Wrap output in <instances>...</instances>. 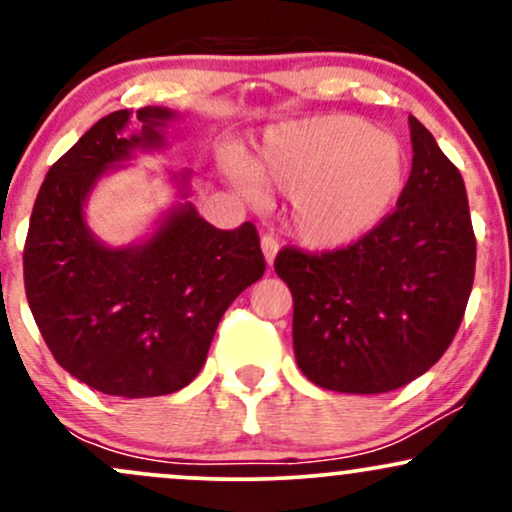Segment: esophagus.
Returning <instances> with one entry per match:
<instances>
[{"instance_id": "34e87169", "label": "esophagus", "mask_w": 512, "mask_h": 512, "mask_svg": "<svg viewBox=\"0 0 512 512\" xmlns=\"http://www.w3.org/2000/svg\"><path fill=\"white\" fill-rule=\"evenodd\" d=\"M262 252H264V260H267V264H274V257L276 252H279V240H276L272 233H264L262 236Z\"/></svg>"}]
</instances>
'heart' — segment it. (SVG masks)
I'll use <instances>...</instances> for the list:
<instances>
[{"instance_id":"b5f03b06","label":"heart","mask_w":512,"mask_h":512,"mask_svg":"<svg viewBox=\"0 0 512 512\" xmlns=\"http://www.w3.org/2000/svg\"><path fill=\"white\" fill-rule=\"evenodd\" d=\"M223 166L243 190L257 182L291 192L293 233L317 250L346 248L390 214L407 178V154L390 132L354 115H320L264 134L252 163L236 154Z\"/></svg>"}]
</instances>
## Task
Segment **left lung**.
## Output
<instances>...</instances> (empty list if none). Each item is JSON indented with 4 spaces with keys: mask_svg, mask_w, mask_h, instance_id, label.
I'll use <instances>...</instances> for the list:
<instances>
[{
    "mask_svg": "<svg viewBox=\"0 0 512 512\" xmlns=\"http://www.w3.org/2000/svg\"><path fill=\"white\" fill-rule=\"evenodd\" d=\"M411 173L397 209L330 252L281 248L274 269L293 296V351L308 380L380 395L448 351L474 284L477 238L455 163L416 117Z\"/></svg>",
    "mask_w": 512,
    "mask_h": 512,
    "instance_id": "8db88e82",
    "label": "left lung"
}]
</instances>
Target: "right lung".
<instances>
[{
  "label": "right lung",
  "instance_id": "1",
  "mask_svg": "<svg viewBox=\"0 0 512 512\" xmlns=\"http://www.w3.org/2000/svg\"><path fill=\"white\" fill-rule=\"evenodd\" d=\"M142 132L122 137L129 110L101 117L48 170L33 204L23 284L40 334L76 380L113 397H158L190 385L219 320L264 274L250 221L221 231L192 204L173 209L142 245L105 248L84 202L108 168L163 144L173 113L137 110ZM187 180V175H185Z\"/></svg>",
  "mask_w": 512,
  "mask_h": 512
}]
</instances>
